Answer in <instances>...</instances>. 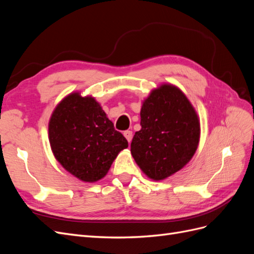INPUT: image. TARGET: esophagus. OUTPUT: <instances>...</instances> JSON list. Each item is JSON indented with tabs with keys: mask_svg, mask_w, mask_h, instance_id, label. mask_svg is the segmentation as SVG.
<instances>
[{
	"mask_svg": "<svg viewBox=\"0 0 254 254\" xmlns=\"http://www.w3.org/2000/svg\"><path fill=\"white\" fill-rule=\"evenodd\" d=\"M124 136L127 139L128 143L131 142V140H132V131H131V130H126V131H124Z\"/></svg>",
	"mask_w": 254,
	"mask_h": 254,
	"instance_id": "1",
	"label": "esophagus"
}]
</instances>
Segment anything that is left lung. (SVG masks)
Returning <instances> with one entry per match:
<instances>
[{"label":"left lung","instance_id":"left-lung-1","mask_svg":"<svg viewBox=\"0 0 254 254\" xmlns=\"http://www.w3.org/2000/svg\"><path fill=\"white\" fill-rule=\"evenodd\" d=\"M141 126L131 142V155L152 180L180 171L196 152L199 119L188 97L173 84L152 90L143 102Z\"/></svg>","mask_w":254,"mask_h":254}]
</instances>
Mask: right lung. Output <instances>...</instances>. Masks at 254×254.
Here are the masks:
<instances>
[{
    "label": "right lung",
    "mask_w": 254,
    "mask_h": 254,
    "mask_svg": "<svg viewBox=\"0 0 254 254\" xmlns=\"http://www.w3.org/2000/svg\"><path fill=\"white\" fill-rule=\"evenodd\" d=\"M52 151L64 170L84 182L104 178L128 142L93 97L71 93L49 123Z\"/></svg>",
    "instance_id": "1"
}]
</instances>
